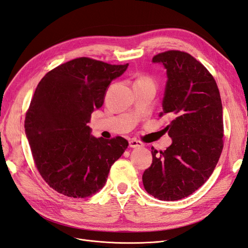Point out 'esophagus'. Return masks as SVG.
Returning <instances> with one entry per match:
<instances>
[{"label": "esophagus", "mask_w": 248, "mask_h": 248, "mask_svg": "<svg viewBox=\"0 0 248 248\" xmlns=\"http://www.w3.org/2000/svg\"><path fill=\"white\" fill-rule=\"evenodd\" d=\"M129 147L130 148H141V147H143V143L138 140L132 139L129 140Z\"/></svg>", "instance_id": "esophagus-1"}]
</instances>
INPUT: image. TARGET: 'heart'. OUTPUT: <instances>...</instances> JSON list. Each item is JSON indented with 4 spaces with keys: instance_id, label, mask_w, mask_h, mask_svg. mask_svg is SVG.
<instances>
[{
    "instance_id": "b5f03b06",
    "label": "heart",
    "mask_w": 248,
    "mask_h": 248,
    "mask_svg": "<svg viewBox=\"0 0 248 248\" xmlns=\"http://www.w3.org/2000/svg\"><path fill=\"white\" fill-rule=\"evenodd\" d=\"M140 80H150V79H148V78H142V79H140Z\"/></svg>"
}]
</instances>
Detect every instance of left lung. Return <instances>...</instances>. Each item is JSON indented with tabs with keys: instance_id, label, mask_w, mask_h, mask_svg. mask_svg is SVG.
<instances>
[{
	"instance_id": "1",
	"label": "left lung",
	"mask_w": 248,
	"mask_h": 248,
	"mask_svg": "<svg viewBox=\"0 0 248 248\" xmlns=\"http://www.w3.org/2000/svg\"><path fill=\"white\" fill-rule=\"evenodd\" d=\"M153 62L163 64L167 73L159 116L172 117L165 127L172 143L160 153L152 147L142 184L155 198L175 201L198 190L217 164L224 148L223 106L215 78L191 54L169 50Z\"/></svg>"
}]
</instances>
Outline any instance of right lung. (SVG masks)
Instances as JSON below:
<instances>
[{
    "instance_id": "1",
    "label": "right lung",
    "mask_w": 248,
    "mask_h": 248,
    "mask_svg": "<svg viewBox=\"0 0 248 248\" xmlns=\"http://www.w3.org/2000/svg\"><path fill=\"white\" fill-rule=\"evenodd\" d=\"M127 66L80 57L56 66L38 84L25 115V134L38 171L56 192L73 198L95 194L127 149L121 136L96 139L87 126L110 82Z\"/></svg>"
}]
</instances>
